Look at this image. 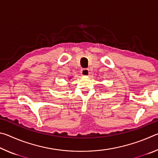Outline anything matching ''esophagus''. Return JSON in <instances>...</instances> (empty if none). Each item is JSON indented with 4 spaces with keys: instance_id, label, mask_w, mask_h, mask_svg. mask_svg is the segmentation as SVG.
I'll return each instance as SVG.
<instances>
[{
    "instance_id": "34e87169",
    "label": "esophagus",
    "mask_w": 158,
    "mask_h": 158,
    "mask_svg": "<svg viewBox=\"0 0 158 158\" xmlns=\"http://www.w3.org/2000/svg\"><path fill=\"white\" fill-rule=\"evenodd\" d=\"M89 70L88 69H82L81 71V74L82 76L84 77H87L89 75Z\"/></svg>"
}]
</instances>
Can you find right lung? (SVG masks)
Listing matches in <instances>:
<instances>
[{
  "instance_id": "right-lung-1",
  "label": "right lung",
  "mask_w": 158,
  "mask_h": 158,
  "mask_svg": "<svg viewBox=\"0 0 158 158\" xmlns=\"http://www.w3.org/2000/svg\"><path fill=\"white\" fill-rule=\"evenodd\" d=\"M69 79H70V78H69Z\"/></svg>"
}]
</instances>
